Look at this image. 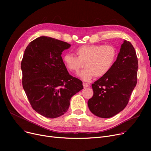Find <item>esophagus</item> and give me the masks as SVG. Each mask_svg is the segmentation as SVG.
<instances>
[{"label":"esophagus","instance_id":"obj_1","mask_svg":"<svg viewBox=\"0 0 151 151\" xmlns=\"http://www.w3.org/2000/svg\"><path fill=\"white\" fill-rule=\"evenodd\" d=\"M83 87H84V88H88V87H89V84H87V83H83Z\"/></svg>","mask_w":151,"mask_h":151}]
</instances>
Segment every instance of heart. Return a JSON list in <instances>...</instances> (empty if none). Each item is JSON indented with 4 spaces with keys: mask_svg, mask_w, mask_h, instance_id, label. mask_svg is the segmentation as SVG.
I'll return each mask as SVG.
<instances>
[{
    "mask_svg": "<svg viewBox=\"0 0 151 151\" xmlns=\"http://www.w3.org/2000/svg\"><path fill=\"white\" fill-rule=\"evenodd\" d=\"M75 55L66 54L63 63L71 72L78 73L84 66L78 76L88 81L95 76L100 78L106 75L113 67L117 57V51L112 45H88L78 47Z\"/></svg>",
    "mask_w": 151,
    "mask_h": 151,
    "instance_id": "heart-1",
    "label": "heart"
}]
</instances>
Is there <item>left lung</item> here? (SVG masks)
Masks as SVG:
<instances>
[{
	"mask_svg": "<svg viewBox=\"0 0 151 151\" xmlns=\"http://www.w3.org/2000/svg\"><path fill=\"white\" fill-rule=\"evenodd\" d=\"M138 68L135 50L124 40L111 69L92 84L93 95L88 102L91 113L109 118L122 111L137 85Z\"/></svg>",
	"mask_w": 151,
	"mask_h": 151,
	"instance_id": "obj_1",
	"label": "left lung"
}]
</instances>
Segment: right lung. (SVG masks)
<instances>
[{
    "label": "right lung",
    "mask_w": 151,
    "mask_h": 151,
    "mask_svg": "<svg viewBox=\"0 0 151 151\" xmlns=\"http://www.w3.org/2000/svg\"><path fill=\"white\" fill-rule=\"evenodd\" d=\"M70 46L42 36L31 42L24 53L23 89L32 108L47 118L64 114L71 98L83 89L82 81L69 75L61 57Z\"/></svg>",
    "instance_id": "add662e5"
}]
</instances>
